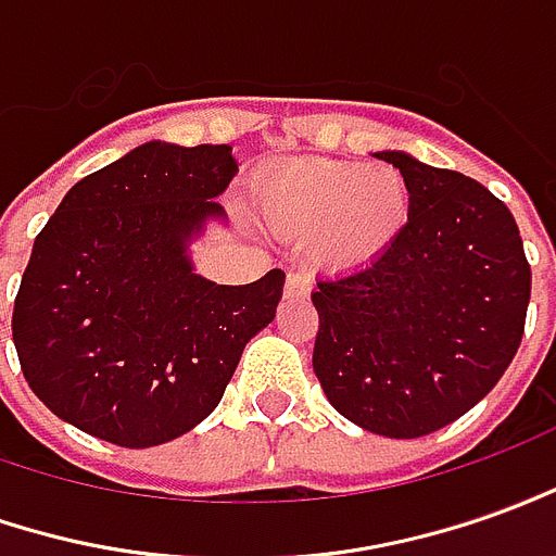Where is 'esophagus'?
Segmentation results:
<instances>
[{
	"label": "esophagus",
	"instance_id": "34e87169",
	"mask_svg": "<svg viewBox=\"0 0 556 556\" xmlns=\"http://www.w3.org/2000/svg\"><path fill=\"white\" fill-rule=\"evenodd\" d=\"M285 293L287 300H302V296H308V281L302 278L300 271H290V275H287Z\"/></svg>",
	"mask_w": 556,
	"mask_h": 556
}]
</instances>
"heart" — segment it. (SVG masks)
Masks as SVG:
<instances>
[{"mask_svg":"<svg viewBox=\"0 0 556 556\" xmlns=\"http://www.w3.org/2000/svg\"><path fill=\"white\" fill-rule=\"evenodd\" d=\"M256 220L271 236L308 241L320 269H357L396 241L412 193L396 168L312 160L271 168L254 184Z\"/></svg>","mask_w":556,"mask_h":556,"instance_id":"b5f03b06","label":"heart"}]
</instances>
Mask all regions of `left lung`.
Instances as JSON below:
<instances>
[{"instance_id":"left-lung-1","label":"left lung","mask_w":556,"mask_h":556,"mask_svg":"<svg viewBox=\"0 0 556 556\" xmlns=\"http://www.w3.org/2000/svg\"><path fill=\"white\" fill-rule=\"evenodd\" d=\"M400 168L412 214L369 266L317 281L315 375L363 430L417 439L488 396L518 354L530 263L500 199L460 172L378 151Z\"/></svg>"}]
</instances>
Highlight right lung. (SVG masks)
<instances>
[{"instance_id":"obj_1","label":"right lung","mask_w":556,"mask_h":556,"mask_svg":"<svg viewBox=\"0 0 556 556\" xmlns=\"http://www.w3.org/2000/svg\"><path fill=\"white\" fill-rule=\"evenodd\" d=\"M229 144L144 141L80 178L38 232L14 348L60 420L121 447L172 442L217 408L244 344L275 320L285 271L214 285L193 241L227 224Z\"/></svg>"}]
</instances>
